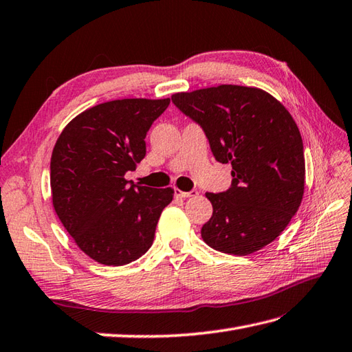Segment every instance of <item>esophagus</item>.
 Returning <instances> with one entry per match:
<instances>
[{
  "label": "esophagus",
  "instance_id": "34e87169",
  "mask_svg": "<svg viewBox=\"0 0 352 352\" xmlns=\"http://www.w3.org/2000/svg\"><path fill=\"white\" fill-rule=\"evenodd\" d=\"M175 196H178V198H193V196H196L198 195V192L196 190H190V192H183V190H179V189H177L175 187Z\"/></svg>",
  "mask_w": 352,
  "mask_h": 352
}]
</instances>
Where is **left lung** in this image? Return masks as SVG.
<instances>
[{
    "mask_svg": "<svg viewBox=\"0 0 352 352\" xmlns=\"http://www.w3.org/2000/svg\"><path fill=\"white\" fill-rule=\"evenodd\" d=\"M170 99L201 124L216 160L232 166L230 189L206 193L213 216L202 240L230 255L265 248L288 226L305 193L303 141L291 113L255 87L217 85Z\"/></svg>",
    "mask_w": 352,
    "mask_h": 352,
    "instance_id": "left-lung-1",
    "label": "left lung"
}]
</instances>
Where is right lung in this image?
<instances>
[{
  "label": "right lung",
  "mask_w": 352,
  "mask_h": 352,
  "mask_svg": "<svg viewBox=\"0 0 352 352\" xmlns=\"http://www.w3.org/2000/svg\"><path fill=\"white\" fill-rule=\"evenodd\" d=\"M169 99H121L96 104L63 129L52 150V206L87 256L124 265L151 248L174 189L129 184L145 157V136Z\"/></svg>",
  "instance_id": "add662e5"
}]
</instances>
